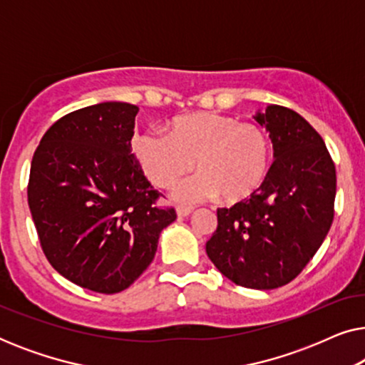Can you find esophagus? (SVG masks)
Segmentation results:
<instances>
[{
	"instance_id": "34e87169",
	"label": "esophagus",
	"mask_w": 365,
	"mask_h": 365,
	"mask_svg": "<svg viewBox=\"0 0 365 365\" xmlns=\"http://www.w3.org/2000/svg\"><path fill=\"white\" fill-rule=\"evenodd\" d=\"M176 212H178V216H179V217H186V216H189V214L192 212V207L178 206V207H176Z\"/></svg>"
}]
</instances>
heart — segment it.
Segmentation results:
<instances>
[{
  "label": "heart",
  "instance_id": "heart-1",
  "mask_svg": "<svg viewBox=\"0 0 365 365\" xmlns=\"http://www.w3.org/2000/svg\"><path fill=\"white\" fill-rule=\"evenodd\" d=\"M131 149L144 176L161 189L196 166V176L174 189L182 202L216 196L226 204L246 201L261 189L272 161L271 138L262 126L209 111L174 118L168 136L138 134Z\"/></svg>",
  "mask_w": 365,
  "mask_h": 365
}]
</instances>
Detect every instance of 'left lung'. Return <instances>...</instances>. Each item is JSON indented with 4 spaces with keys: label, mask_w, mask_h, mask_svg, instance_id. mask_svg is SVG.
I'll list each match as a JSON object with an SVG mask.
<instances>
[{
    "label": "left lung",
    "mask_w": 365,
    "mask_h": 365,
    "mask_svg": "<svg viewBox=\"0 0 365 365\" xmlns=\"http://www.w3.org/2000/svg\"><path fill=\"white\" fill-rule=\"evenodd\" d=\"M254 119L269 131L276 161L256 194L217 209L206 252L229 281L266 291L296 279L326 239L336 166L321 134L292 109L271 104Z\"/></svg>",
    "instance_id": "left-lung-1"
}]
</instances>
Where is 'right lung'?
Here are the masks:
<instances>
[{"label": "right lung", "mask_w": 365, "mask_h": 365, "mask_svg": "<svg viewBox=\"0 0 365 365\" xmlns=\"http://www.w3.org/2000/svg\"><path fill=\"white\" fill-rule=\"evenodd\" d=\"M138 106L99 103L58 119L34 151L28 204L49 264L101 294L128 289L176 219L131 153Z\"/></svg>", "instance_id": "add662e5"}]
</instances>
